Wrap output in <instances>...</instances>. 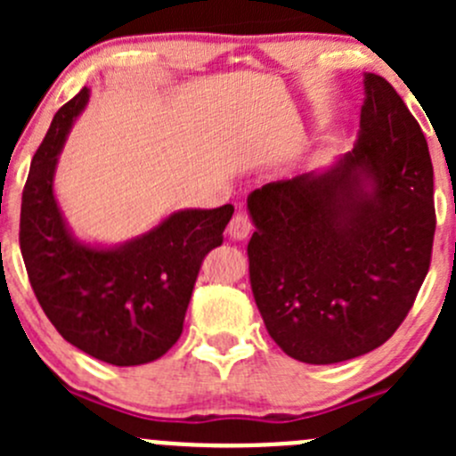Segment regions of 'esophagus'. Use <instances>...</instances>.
<instances>
[{
    "mask_svg": "<svg viewBox=\"0 0 456 456\" xmlns=\"http://www.w3.org/2000/svg\"><path fill=\"white\" fill-rule=\"evenodd\" d=\"M251 229H254V224H251L249 216H247L245 211H238V214L232 218V223H229L227 232L233 240H242V238L249 236Z\"/></svg>",
    "mask_w": 456,
    "mask_h": 456,
    "instance_id": "obj_1",
    "label": "esophagus"
}]
</instances>
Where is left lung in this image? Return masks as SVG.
I'll use <instances>...</instances> for the list:
<instances>
[{"label":"left lung","instance_id":"obj_1","mask_svg":"<svg viewBox=\"0 0 456 456\" xmlns=\"http://www.w3.org/2000/svg\"><path fill=\"white\" fill-rule=\"evenodd\" d=\"M364 90L353 151L247 199L257 311L273 342L306 364L381 346L430 269L436 216L426 136L384 77L366 72Z\"/></svg>","mask_w":456,"mask_h":456}]
</instances>
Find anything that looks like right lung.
<instances>
[{
  "mask_svg": "<svg viewBox=\"0 0 456 456\" xmlns=\"http://www.w3.org/2000/svg\"><path fill=\"white\" fill-rule=\"evenodd\" d=\"M90 99L84 87L54 114L21 196L20 247L41 309L66 342L114 366L159 360L183 333L205 256L223 245L233 207L185 209L114 249L77 242L54 200L66 134Z\"/></svg>",
  "mask_w": 456,
  "mask_h": 456,
  "instance_id": "1",
  "label": "right lung"
}]
</instances>
